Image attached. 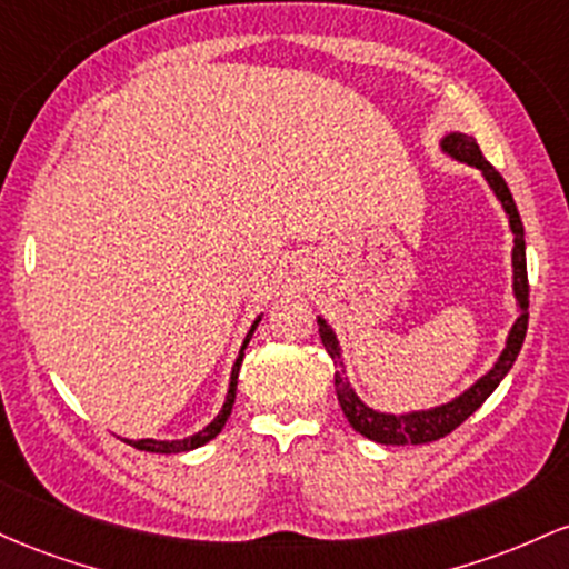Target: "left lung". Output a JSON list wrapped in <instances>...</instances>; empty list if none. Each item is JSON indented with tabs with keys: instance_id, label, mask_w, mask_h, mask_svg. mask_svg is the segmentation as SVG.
<instances>
[{
	"instance_id": "1",
	"label": "left lung",
	"mask_w": 569,
	"mask_h": 569,
	"mask_svg": "<svg viewBox=\"0 0 569 569\" xmlns=\"http://www.w3.org/2000/svg\"><path fill=\"white\" fill-rule=\"evenodd\" d=\"M443 152H449L457 161L476 166L483 177H487L489 188L495 190V196L500 199L502 209H506L510 231H513V292L516 301H519L521 315L510 328L508 343L502 349L500 360L495 362V368L489 370L487 376L476 381L468 392H462L459 398L451 400V403H443L438 408H430V411H413L403 413V417H395V413H379L373 408H368L360 398L355 395V389L349 387V381L343 379V362H341V349H338L336 333L330 330V325L325 322L322 317H317L319 325V338H322V347L328 349L330 360H333L336 370V395L338 403H341L343 417L349 419V425L355 427L360 436H366L376 443L387 446H406V443H432V440L449 436L451 430H457L470 413L481 408L483 400L495 392L497 385L506 379V373L513 368L516 357L521 352V343H525L527 336V322H529V282H527V252H525V226H521L519 209H516L513 196H510L506 180L500 177V171H495L487 158L481 156V147L476 144L473 137L468 133H449V137L440 142Z\"/></svg>"
}]
</instances>
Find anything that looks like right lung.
I'll use <instances>...</instances> for the list:
<instances>
[{"label":"right lung","instance_id":"right-lung-1","mask_svg":"<svg viewBox=\"0 0 569 569\" xmlns=\"http://www.w3.org/2000/svg\"><path fill=\"white\" fill-rule=\"evenodd\" d=\"M258 322H260V317L254 319L250 333H247V338H244V347H241L239 357H236L233 373H231V387H228V398H226V403H222V411L217 413V419H214L212 425H207L201 432H196V436L182 438V440H152V438H144V440H126V443H131L133 449H139V451H152V455H180V451L199 449V446L209 443V440H212L217 432H220L222 427H226L228 417H231V408H233V400H236V381H239V368H241V360H244L247 343H250V338L254 333V328H258Z\"/></svg>","mask_w":569,"mask_h":569}]
</instances>
